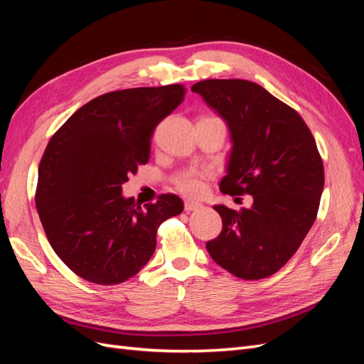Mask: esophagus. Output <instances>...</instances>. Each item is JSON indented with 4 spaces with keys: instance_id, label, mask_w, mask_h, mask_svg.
Here are the masks:
<instances>
[{
    "instance_id": "1",
    "label": "esophagus",
    "mask_w": 364,
    "mask_h": 364,
    "mask_svg": "<svg viewBox=\"0 0 364 364\" xmlns=\"http://www.w3.org/2000/svg\"><path fill=\"white\" fill-rule=\"evenodd\" d=\"M202 208V203L199 202H194V200H185V211L190 213V211H196V209Z\"/></svg>"
}]
</instances>
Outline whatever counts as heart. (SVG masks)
I'll use <instances>...</instances> for the list:
<instances>
[{
  "instance_id": "heart-1",
  "label": "heart",
  "mask_w": 364,
  "mask_h": 364,
  "mask_svg": "<svg viewBox=\"0 0 364 364\" xmlns=\"http://www.w3.org/2000/svg\"><path fill=\"white\" fill-rule=\"evenodd\" d=\"M174 185L183 194L199 196L205 190V174L197 170H186L176 176Z\"/></svg>"
}]
</instances>
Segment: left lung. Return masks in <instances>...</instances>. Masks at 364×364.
I'll return each mask as SVG.
<instances>
[{
    "label": "left lung",
    "mask_w": 364,
    "mask_h": 364,
    "mask_svg": "<svg viewBox=\"0 0 364 364\" xmlns=\"http://www.w3.org/2000/svg\"><path fill=\"white\" fill-rule=\"evenodd\" d=\"M191 91L230 132L225 194H250V208L214 209L220 235L206 243L211 258L243 279L277 273L311 229L323 191V162L310 129L294 109L262 86L240 79L197 82Z\"/></svg>",
    "instance_id": "left-lung-1"
}]
</instances>
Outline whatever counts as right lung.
<instances>
[{
    "label": "right lung",
    "mask_w": 364,
    "mask_h": 364,
    "mask_svg": "<svg viewBox=\"0 0 364 364\" xmlns=\"http://www.w3.org/2000/svg\"><path fill=\"white\" fill-rule=\"evenodd\" d=\"M182 85L107 92L53 135L38 171L36 209L56 255L80 278L124 282L146 266L159 225L183 211L174 194L141 208L121 185L150 158L153 130L183 100Z\"/></svg>",
    "instance_id": "right-lung-1"
}]
</instances>
